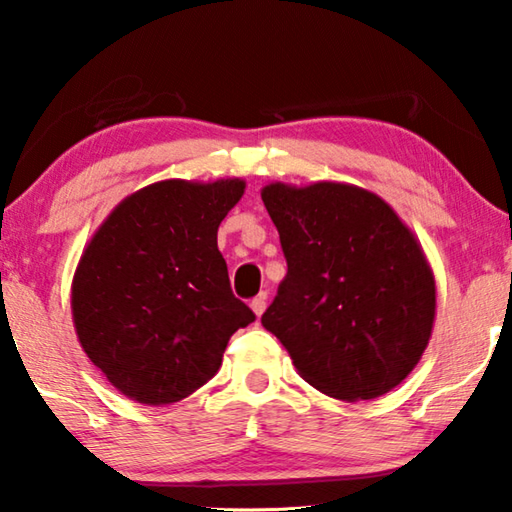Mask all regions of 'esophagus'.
<instances>
[{"instance_id":"1","label":"esophagus","mask_w":512,"mask_h":512,"mask_svg":"<svg viewBox=\"0 0 512 512\" xmlns=\"http://www.w3.org/2000/svg\"><path fill=\"white\" fill-rule=\"evenodd\" d=\"M250 307H253L257 316H262L264 309H266V293H259V296H255L253 302H250Z\"/></svg>"}]
</instances>
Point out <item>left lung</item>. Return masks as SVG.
<instances>
[{
  "label": "left lung",
  "instance_id": "1",
  "mask_svg": "<svg viewBox=\"0 0 512 512\" xmlns=\"http://www.w3.org/2000/svg\"><path fill=\"white\" fill-rule=\"evenodd\" d=\"M287 275L262 325L293 366L336 400H372L409 375L427 348L436 282L411 230L366 189L268 185Z\"/></svg>",
  "mask_w": 512,
  "mask_h": 512
}]
</instances>
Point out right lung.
Instances as JSON below:
<instances>
[{"label": "right lung", "instance_id": "right-lung-1", "mask_svg": "<svg viewBox=\"0 0 512 512\" xmlns=\"http://www.w3.org/2000/svg\"><path fill=\"white\" fill-rule=\"evenodd\" d=\"M244 180H164L121 201L76 268L72 314L85 354L121 393L171 404L207 384L239 327L216 232Z\"/></svg>", "mask_w": 512, "mask_h": 512}]
</instances>
